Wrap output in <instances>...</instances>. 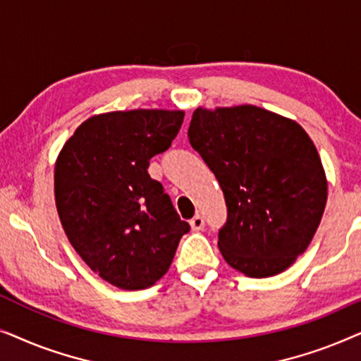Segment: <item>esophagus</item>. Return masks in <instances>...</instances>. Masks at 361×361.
<instances>
[{"mask_svg":"<svg viewBox=\"0 0 361 361\" xmlns=\"http://www.w3.org/2000/svg\"><path fill=\"white\" fill-rule=\"evenodd\" d=\"M190 226H192V230H195V231H199V230L204 228V226H205L204 216H202V215H195L194 219L190 220Z\"/></svg>","mask_w":361,"mask_h":361,"instance_id":"34e87169","label":"esophagus"}]
</instances>
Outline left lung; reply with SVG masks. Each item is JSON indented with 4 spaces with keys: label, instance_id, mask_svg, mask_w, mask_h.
Wrapping results in <instances>:
<instances>
[{
    "label": "left lung",
    "instance_id": "8db88e82",
    "mask_svg": "<svg viewBox=\"0 0 361 361\" xmlns=\"http://www.w3.org/2000/svg\"><path fill=\"white\" fill-rule=\"evenodd\" d=\"M189 141L224 190L219 248L250 278L283 273L314 238L327 179L298 123L253 105L194 111Z\"/></svg>",
    "mask_w": 361,
    "mask_h": 361
}]
</instances>
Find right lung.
Wrapping results in <instances>:
<instances>
[{"mask_svg":"<svg viewBox=\"0 0 361 361\" xmlns=\"http://www.w3.org/2000/svg\"><path fill=\"white\" fill-rule=\"evenodd\" d=\"M184 111L131 110L88 118L62 147L54 172L59 219L93 273L126 290L169 269L190 230L147 167L169 149Z\"/></svg>","mask_w":361,"mask_h":361,"instance_id":"right-lung-1","label":"right lung"}]
</instances>
